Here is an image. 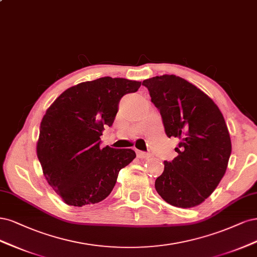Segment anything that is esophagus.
Masks as SVG:
<instances>
[{
    "mask_svg": "<svg viewBox=\"0 0 257 257\" xmlns=\"http://www.w3.org/2000/svg\"><path fill=\"white\" fill-rule=\"evenodd\" d=\"M137 156L141 159H145V158H150L151 154L150 153H145L142 151H137Z\"/></svg>",
    "mask_w": 257,
    "mask_h": 257,
    "instance_id": "esophagus-1",
    "label": "esophagus"
}]
</instances>
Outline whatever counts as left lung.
Returning <instances> with one entry per match:
<instances>
[{"label": "left lung", "mask_w": 257, "mask_h": 257, "mask_svg": "<svg viewBox=\"0 0 257 257\" xmlns=\"http://www.w3.org/2000/svg\"><path fill=\"white\" fill-rule=\"evenodd\" d=\"M169 138H179L172 161L155 188L163 200L180 208L203 203L224 176L231 153L230 138L218 105L200 88L175 74L144 80Z\"/></svg>", "instance_id": "left-lung-1"}]
</instances>
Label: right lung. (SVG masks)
I'll return each mask as SVG.
<instances>
[{
  "label": "right lung",
  "mask_w": 257,
  "mask_h": 257,
  "mask_svg": "<svg viewBox=\"0 0 257 257\" xmlns=\"http://www.w3.org/2000/svg\"><path fill=\"white\" fill-rule=\"evenodd\" d=\"M141 82L103 77L66 89L40 122L37 157L48 184L70 206L96 204L111 193L118 172L136 158L130 148L101 147L123 95Z\"/></svg>",
  "instance_id": "obj_1"
}]
</instances>
